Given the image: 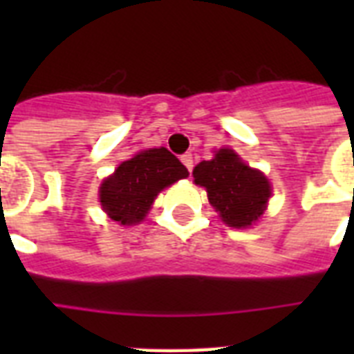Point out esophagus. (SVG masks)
<instances>
[{"instance_id":"obj_1","label":"esophagus","mask_w":354,"mask_h":354,"mask_svg":"<svg viewBox=\"0 0 354 354\" xmlns=\"http://www.w3.org/2000/svg\"><path fill=\"white\" fill-rule=\"evenodd\" d=\"M180 160H182L183 165L187 167V171H189V172L193 171V156H191V154H183L182 158H180Z\"/></svg>"}]
</instances>
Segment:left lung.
Instances as JSON below:
<instances>
[{
    "label": "left lung",
    "mask_w": 354,
    "mask_h": 354,
    "mask_svg": "<svg viewBox=\"0 0 354 354\" xmlns=\"http://www.w3.org/2000/svg\"><path fill=\"white\" fill-rule=\"evenodd\" d=\"M194 182L205 187L211 205L232 227L252 226L264 213L270 198L268 180L244 165L230 149H221L215 158L194 167Z\"/></svg>",
    "instance_id": "obj_1"
}]
</instances>
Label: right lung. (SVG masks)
I'll list each match as a JSON object with an SVG mask.
<instances>
[{
    "mask_svg": "<svg viewBox=\"0 0 354 354\" xmlns=\"http://www.w3.org/2000/svg\"><path fill=\"white\" fill-rule=\"evenodd\" d=\"M189 176L187 169L167 149H150L122 161L101 185V204L110 218L138 224L161 189Z\"/></svg>",
    "mask_w": 354,
    "mask_h": 354,
    "instance_id": "obj_1",
    "label": "right lung"
}]
</instances>
